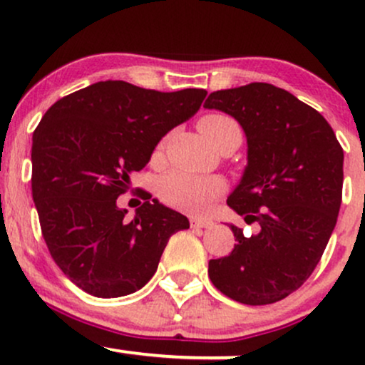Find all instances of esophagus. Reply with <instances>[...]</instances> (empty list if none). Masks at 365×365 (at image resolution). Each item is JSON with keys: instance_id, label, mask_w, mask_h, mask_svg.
Instances as JSON below:
<instances>
[{"instance_id": "obj_1", "label": "esophagus", "mask_w": 365, "mask_h": 365, "mask_svg": "<svg viewBox=\"0 0 365 365\" xmlns=\"http://www.w3.org/2000/svg\"><path fill=\"white\" fill-rule=\"evenodd\" d=\"M215 225L211 220H199V217H192L190 226L192 228H211Z\"/></svg>"}]
</instances>
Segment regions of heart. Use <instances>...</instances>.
<instances>
[{
	"label": "heart",
	"instance_id": "obj_1",
	"mask_svg": "<svg viewBox=\"0 0 365 365\" xmlns=\"http://www.w3.org/2000/svg\"><path fill=\"white\" fill-rule=\"evenodd\" d=\"M200 132L215 148H223L226 144L240 145L242 132L240 123L232 116L223 113H211L202 116L199 121ZM163 142L158 145L156 154L161 153ZM226 182L221 177H199L185 171H171L161 178L158 194L163 202L190 215H202L209 206L225 194Z\"/></svg>",
	"mask_w": 365,
	"mask_h": 365
}]
</instances>
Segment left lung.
Returning <instances> with one entry per match:
<instances>
[{
  "label": "left lung",
  "instance_id": "left-lung-1",
  "mask_svg": "<svg viewBox=\"0 0 365 365\" xmlns=\"http://www.w3.org/2000/svg\"><path fill=\"white\" fill-rule=\"evenodd\" d=\"M244 128L249 165L228 206L257 223L230 225L237 244L209 261V278L232 300L274 304L299 290L321 261L341 204L343 149L319 111L273 83L216 91L204 103Z\"/></svg>",
  "mask_w": 365,
  "mask_h": 365
}]
</instances>
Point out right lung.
Returning a JSON list of instances; mask_svg holds the SVG:
<instances>
[{
  "label": "right lung",
  "instance_id": "obj_1",
  "mask_svg": "<svg viewBox=\"0 0 365 365\" xmlns=\"http://www.w3.org/2000/svg\"><path fill=\"white\" fill-rule=\"evenodd\" d=\"M207 92H159L123 81L92 83L56 101L32 137V197L53 261L101 299L140 290L170 237L188 228L180 212L144 204L127 220L116 199L149 163L158 142L195 115Z\"/></svg>",
  "mask_w": 365,
  "mask_h": 365
}]
</instances>
